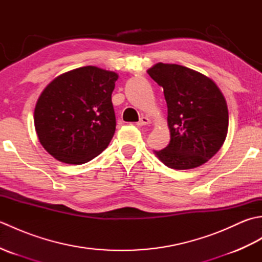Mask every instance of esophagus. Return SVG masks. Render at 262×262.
I'll use <instances>...</instances> for the list:
<instances>
[{"mask_svg": "<svg viewBox=\"0 0 262 262\" xmlns=\"http://www.w3.org/2000/svg\"><path fill=\"white\" fill-rule=\"evenodd\" d=\"M149 124V119L146 118V117H142V118L140 119V121L137 122V126H145V125H148Z\"/></svg>", "mask_w": 262, "mask_h": 262, "instance_id": "esophagus-1", "label": "esophagus"}]
</instances>
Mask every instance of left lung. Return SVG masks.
Wrapping results in <instances>:
<instances>
[{
	"label": "left lung",
	"mask_w": 262,
	"mask_h": 262,
	"mask_svg": "<svg viewBox=\"0 0 262 262\" xmlns=\"http://www.w3.org/2000/svg\"><path fill=\"white\" fill-rule=\"evenodd\" d=\"M148 75L163 88L171 140L158 158L171 169H193L220 151L229 128L226 101L215 83L177 64L158 63Z\"/></svg>",
	"instance_id": "left-lung-1"
}]
</instances>
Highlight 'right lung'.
Listing matches in <instances>:
<instances>
[{
    "mask_svg": "<svg viewBox=\"0 0 262 262\" xmlns=\"http://www.w3.org/2000/svg\"><path fill=\"white\" fill-rule=\"evenodd\" d=\"M115 72L84 66L57 76L35 108L41 145L60 162L83 164L104 151L116 130Z\"/></svg>",
    "mask_w": 262,
    "mask_h": 262,
    "instance_id": "right-lung-1",
    "label": "right lung"
}]
</instances>
